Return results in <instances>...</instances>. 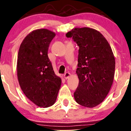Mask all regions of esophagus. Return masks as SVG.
Wrapping results in <instances>:
<instances>
[{
    "instance_id": "obj_1",
    "label": "esophagus",
    "mask_w": 131,
    "mask_h": 131,
    "mask_svg": "<svg viewBox=\"0 0 131 131\" xmlns=\"http://www.w3.org/2000/svg\"><path fill=\"white\" fill-rule=\"evenodd\" d=\"M71 76V74L70 73H68V72H67V73H64V78H65V79H68L69 78H70Z\"/></svg>"
}]
</instances>
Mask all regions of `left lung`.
Returning <instances> with one entry per match:
<instances>
[{"instance_id": "obj_1", "label": "left lung", "mask_w": 131, "mask_h": 131, "mask_svg": "<svg viewBox=\"0 0 131 131\" xmlns=\"http://www.w3.org/2000/svg\"><path fill=\"white\" fill-rule=\"evenodd\" d=\"M66 36L72 37L79 47L75 100L85 107H95L104 100L113 82L115 60L112 48L101 33L92 28H74Z\"/></svg>"}]
</instances>
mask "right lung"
I'll return each mask as SVG.
<instances>
[{"instance_id": "right-lung-1", "label": "right lung", "mask_w": 131, "mask_h": 131, "mask_svg": "<svg viewBox=\"0 0 131 131\" xmlns=\"http://www.w3.org/2000/svg\"><path fill=\"white\" fill-rule=\"evenodd\" d=\"M55 36V32L47 29L34 30L23 40L18 54L17 76L21 89L40 107L53 105L61 86L60 78L55 75L47 55Z\"/></svg>"}]
</instances>
